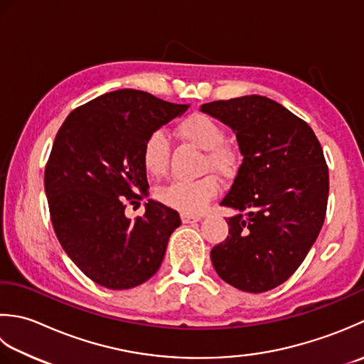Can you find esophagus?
I'll use <instances>...</instances> for the list:
<instances>
[{
	"mask_svg": "<svg viewBox=\"0 0 364 364\" xmlns=\"http://www.w3.org/2000/svg\"><path fill=\"white\" fill-rule=\"evenodd\" d=\"M182 221L185 225L187 223H195V221H199L203 218V215H195V213H182Z\"/></svg>",
	"mask_w": 364,
	"mask_h": 364,
	"instance_id": "1",
	"label": "esophagus"
}]
</instances>
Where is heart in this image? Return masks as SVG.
<instances>
[{
  "mask_svg": "<svg viewBox=\"0 0 364 364\" xmlns=\"http://www.w3.org/2000/svg\"><path fill=\"white\" fill-rule=\"evenodd\" d=\"M177 133L188 143L205 151L204 168L221 177H229L239 166V152L231 144L225 143V129L203 113H191L177 124ZM169 152V138L163 130H154L147 135L141 161L147 174L160 177L166 173ZM218 185L212 176H204L196 181H177L161 187L157 196L163 204L185 213H196L203 210L205 203L217 195Z\"/></svg>",
  "mask_w": 364,
  "mask_h": 364,
  "instance_id": "obj_1",
  "label": "heart"
}]
</instances>
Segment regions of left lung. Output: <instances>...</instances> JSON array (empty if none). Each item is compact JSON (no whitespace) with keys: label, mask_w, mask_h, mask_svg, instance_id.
Segmentation results:
<instances>
[{"label":"left lung","mask_w":364,"mask_h":364,"mask_svg":"<svg viewBox=\"0 0 364 364\" xmlns=\"http://www.w3.org/2000/svg\"><path fill=\"white\" fill-rule=\"evenodd\" d=\"M235 133L243 155L221 205L229 235L210 251L218 277L243 292L283 284L321 232L328 201V166L313 129L264 95L201 105Z\"/></svg>","instance_id":"left-lung-1"}]
</instances>
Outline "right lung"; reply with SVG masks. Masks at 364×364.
<instances>
[{"label": "right lung", "mask_w": 364, "mask_h": 364, "mask_svg": "<svg viewBox=\"0 0 364 364\" xmlns=\"http://www.w3.org/2000/svg\"><path fill=\"white\" fill-rule=\"evenodd\" d=\"M188 105L136 89H119L75 108L58 130L46 166L51 225L78 269L103 287L143 284L160 269L181 217L165 204H146L130 220L125 207L147 195L143 144Z\"/></svg>", "instance_id": "right-lung-1"}]
</instances>
